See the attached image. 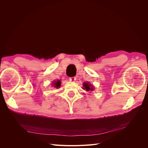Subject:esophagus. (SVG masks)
Segmentation results:
<instances>
[{"label": "esophagus", "mask_w": 148, "mask_h": 148, "mask_svg": "<svg viewBox=\"0 0 148 148\" xmlns=\"http://www.w3.org/2000/svg\"><path fill=\"white\" fill-rule=\"evenodd\" d=\"M76 79H77V78H76L75 77H70L69 78V80H70V82H75V80H76Z\"/></svg>", "instance_id": "esophagus-1"}]
</instances>
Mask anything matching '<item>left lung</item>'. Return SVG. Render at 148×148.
Masks as SVG:
<instances>
[{
	"instance_id": "obj_1",
	"label": "left lung",
	"mask_w": 148,
	"mask_h": 148,
	"mask_svg": "<svg viewBox=\"0 0 148 148\" xmlns=\"http://www.w3.org/2000/svg\"><path fill=\"white\" fill-rule=\"evenodd\" d=\"M83 89H86L87 91H93L95 88H94V86H92V84H91L88 82H85L83 83Z\"/></svg>"
}]
</instances>
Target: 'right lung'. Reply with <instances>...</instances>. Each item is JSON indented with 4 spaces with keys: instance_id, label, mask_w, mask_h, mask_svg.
<instances>
[{
    "instance_id": "add662e5",
    "label": "right lung",
    "mask_w": 148,
    "mask_h": 148,
    "mask_svg": "<svg viewBox=\"0 0 148 148\" xmlns=\"http://www.w3.org/2000/svg\"><path fill=\"white\" fill-rule=\"evenodd\" d=\"M61 85V82L60 79L56 80V81H53L52 82V86L56 88H59Z\"/></svg>"
}]
</instances>
